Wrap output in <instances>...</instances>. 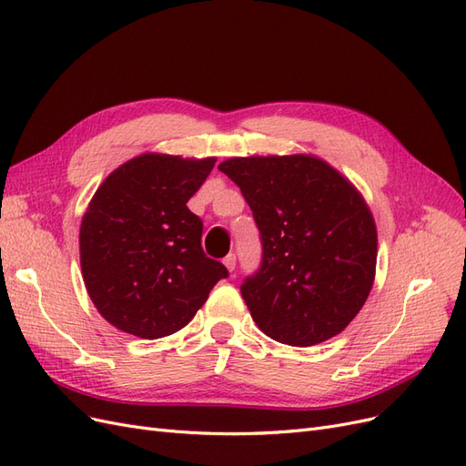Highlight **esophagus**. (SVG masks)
<instances>
[{
	"label": "esophagus",
	"instance_id": "obj_1",
	"mask_svg": "<svg viewBox=\"0 0 466 466\" xmlns=\"http://www.w3.org/2000/svg\"><path fill=\"white\" fill-rule=\"evenodd\" d=\"M222 263L227 265V268H228L230 272H234V270H236V255H234V253H228L227 257H224Z\"/></svg>",
	"mask_w": 466,
	"mask_h": 466
}]
</instances>
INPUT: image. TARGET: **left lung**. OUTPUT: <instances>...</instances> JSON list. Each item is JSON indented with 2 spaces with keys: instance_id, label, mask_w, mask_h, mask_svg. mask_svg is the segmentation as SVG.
I'll list each match as a JSON object with an SVG mask.
<instances>
[{
  "instance_id": "8db88e82",
  "label": "left lung",
  "mask_w": 466,
  "mask_h": 466,
  "mask_svg": "<svg viewBox=\"0 0 466 466\" xmlns=\"http://www.w3.org/2000/svg\"><path fill=\"white\" fill-rule=\"evenodd\" d=\"M218 170L259 228L261 265L239 286L257 326L296 348L339 334L374 282L376 227L363 198L311 155L234 157Z\"/></svg>"
}]
</instances>
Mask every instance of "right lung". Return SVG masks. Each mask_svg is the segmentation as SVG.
I'll list each match as a JSON object with an SVG mask.
<instances>
[{
  "label": "right lung",
  "mask_w": 466,
  "mask_h": 466,
  "mask_svg": "<svg viewBox=\"0 0 466 466\" xmlns=\"http://www.w3.org/2000/svg\"><path fill=\"white\" fill-rule=\"evenodd\" d=\"M213 167V157L140 155L92 198L80 227L82 277L115 329L144 339L175 334L228 277L203 253V222L186 207Z\"/></svg>",
  "instance_id": "right-lung-1"
}]
</instances>
